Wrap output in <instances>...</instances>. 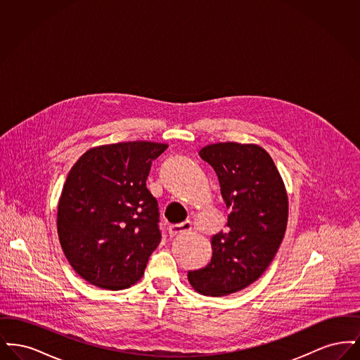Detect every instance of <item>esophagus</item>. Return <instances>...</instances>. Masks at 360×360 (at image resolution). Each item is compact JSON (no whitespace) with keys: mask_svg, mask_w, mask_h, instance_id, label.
<instances>
[{"mask_svg":"<svg viewBox=\"0 0 360 360\" xmlns=\"http://www.w3.org/2000/svg\"><path fill=\"white\" fill-rule=\"evenodd\" d=\"M191 229V221H184L181 224H172L169 226V235L170 236H176V235H181V233H185Z\"/></svg>","mask_w":360,"mask_h":360,"instance_id":"34e87169","label":"esophagus"}]
</instances>
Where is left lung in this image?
<instances>
[{"mask_svg":"<svg viewBox=\"0 0 360 360\" xmlns=\"http://www.w3.org/2000/svg\"><path fill=\"white\" fill-rule=\"evenodd\" d=\"M198 154L217 174L231 213L225 231L212 238L210 262L188 271V282L223 297L254 283L273 262L288 225V194L274 160L257 144L216 143Z\"/></svg>","mask_w":360,"mask_h":360,"instance_id":"obj_1","label":"left lung"}]
</instances>
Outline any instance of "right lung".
<instances>
[{
	"label": "right lung",
	"mask_w": 360,
	"mask_h": 360,
	"mask_svg": "<svg viewBox=\"0 0 360 360\" xmlns=\"http://www.w3.org/2000/svg\"><path fill=\"white\" fill-rule=\"evenodd\" d=\"M169 146L125 141L90 148L70 170L58 204V236L89 283L122 290L144 274L160 243L159 207L146 186Z\"/></svg>",
	"instance_id": "obj_1"
}]
</instances>
